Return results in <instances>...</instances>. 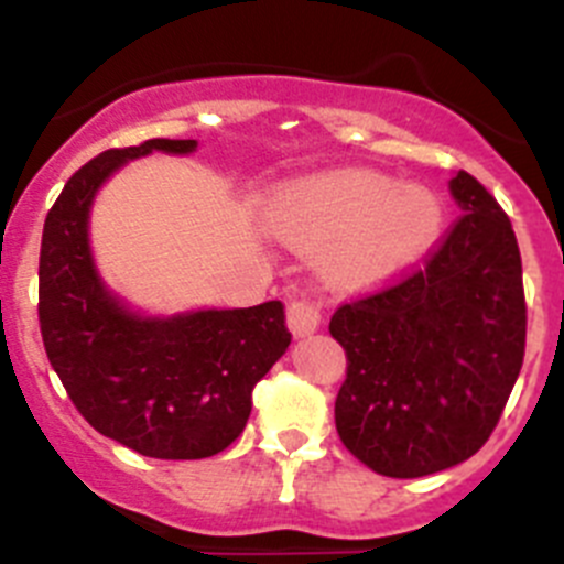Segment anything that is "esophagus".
<instances>
[{
	"label": "esophagus",
	"instance_id": "34e87169",
	"mask_svg": "<svg viewBox=\"0 0 564 564\" xmlns=\"http://www.w3.org/2000/svg\"><path fill=\"white\" fill-rule=\"evenodd\" d=\"M322 325V305L311 296H296L288 305V330L293 336H307Z\"/></svg>",
	"mask_w": 564,
	"mask_h": 564
}]
</instances>
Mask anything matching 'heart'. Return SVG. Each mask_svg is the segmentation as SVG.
Here are the masks:
<instances>
[{
	"mask_svg": "<svg viewBox=\"0 0 564 564\" xmlns=\"http://www.w3.org/2000/svg\"><path fill=\"white\" fill-rule=\"evenodd\" d=\"M443 212L432 192L376 172H338L282 197L276 228L299 246L333 248L344 285H372L435 242Z\"/></svg>",
	"mask_w": 564,
	"mask_h": 564,
	"instance_id": "obj_1",
	"label": "heart"
}]
</instances>
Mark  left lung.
I'll list each match as a JSON object with an SVG mask.
<instances>
[{"label":"left lung","instance_id":"obj_1","mask_svg":"<svg viewBox=\"0 0 564 564\" xmlns=\"http://www.w3.org/2000/svg\"><path fill=\"white\" fill-rule=\"evenodd\" d=\"M449 188L463 214L421 265L344 302L330 318L347 356L338 437L383 477L435 475L480 452L525 356L511 220L468 172Z\"/></svg>","mask_w":564,"mask_h":564}]
</instances>
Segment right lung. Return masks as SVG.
I'll use <instances>...</instances> for the list:
<instances>
[{
    "label": "right lung",
    "mask_w": 564,
    "mask_h": 564,
    "mask_svg": "<svg viewBox=\"0 0 564 564\" xmlns=\"http://www.w3.org/2000/svg\"><path fill=\"white\" fill-rule=\"evenodd\" d=\"M194 147L152 138L84 163L47 212L39 253V327L69 401L93 430L161 460H200L231 446L251 415L253 387L291 344L282 302L141 318L104 291L87 239L98 186L129 158Z\"/></svg>",
    "instance_id": "obj_1"
}]
</instances>
